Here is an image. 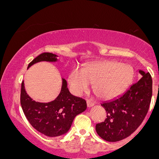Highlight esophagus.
Returning a JSON list of instances; mask_svg holds the SVG:
<instances>
[{
    "instance_id": "esophagus-1",
    "label": "esophagus",
    "mask_w": 159,
    "mask_h": 159,
    "mask_svg": "<svg viewBox=\"0 0 159 159\" xmlns=\"http://www.w3.org/2000/svg\"><path fill=\"white\" fill-rule=\"evenodd\" d=\"M87 107H93V106H94V105H95V102H94L93 101L89 100L87 101Z\"/></svg>"
}]
</instances>
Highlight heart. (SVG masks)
<instances>
[{
	"mask_svg": "<svg viewBox=\"0 0 159 159\" xmlns=\"http://www.w3.org/2000/svg\"><path fill=\"white\" fill-rule=\"evenodd\" d=\"M134 71L130 64L116 61H101L89 64L85 69H73L69 84L73 93L82 95L93 82L95 90L101 98L111 100L125 90L132 81Z\"/></svg>",
	"mask_w": 159,
	"mask_h": 159,
	"instance_id": "obj_1",
	"label": "heart"
}]
</instances>
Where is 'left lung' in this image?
Instances as JSON below:
<instances>
[{
	"mask_svg": "<svg viewBox=\"0 0 159 159\" xmlns=\"http://www.w3.org/2000/svg\"><path fill=\"white\" fill-rule=\"evenodd\" d=\"M142 77L125 93L101 104L107 118L96 125L99 136L109 142L121 141L139 127L148 112L152 97V78L148 72L139 70Z\"/></svg>",
	"mask_w": 159,
	"mask_h": 159,
	"instance_id": "8db88e82",
	"label": "left lung"
}]
</instances>
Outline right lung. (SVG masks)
Returning <instances> with one entry per match:
<instances>
[{"mask_svg":"<svg viewBox=\"0 0 159 159\" xmlns=\"http://www.w3.org/2000/svg\"><path fill=\"white\" fill-rule=\"evenodd\" d=\"M58 56L52 53H43L29 64L28 69L40 61L57 62ZM62 80L59 95L49 102H36L27 94L22 82L20 105L23 111L31 125L42 134L49 137H57L70 130L72 122L77 115L87 109L86 101L72 95L67 82Z\"/></svg>","mask_w":159,"mask_h":159,"instance_id":"add662e5","label":"right lung"}]
</instances>
